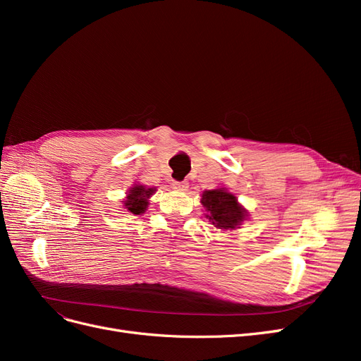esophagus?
<instances>
[{
    "label": "esophagus",
    "instance_id": "obj_1",
    "mask_svg": "<svg viewBox=\"0 0 361 361\" xmlns=\"http://www.w3.org/2000/svg\"><path fill=\"white\" fill-rule=\"evenodd\" d=\"M173 187L176 188V190H179V191H187V188H188V182H187V180H182V182L174 180V182H173Z\"/></svg>",
    "mask_w": 361,
    "mask_h": 361
}]
</instances>
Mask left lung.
Wrapping results in <instances>:
<instances>
[{
    "label": "left lung",
    "instance_id": "obj_1",
    "mask_svg": "<svg viewBox=\"0 0 361 361\" xmlns=\"http://www.w3.org/2000/svg\"><path fill=\"white\" fill-rule=\"evenodd\" d=\"M202 204L206 209V218L223 231H233L247 220L248 212L238 203V199L226 188L207 190L202 195Z\"/></svg>",
    "mask_w": 361,
    "mask_h": 361
}]
</instances>
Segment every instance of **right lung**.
<instances>
[{
    "mask_svg": "<svg viewBox=\"0 0 361 361\" xmlns=\"http://www.w3.org/2000/svg\"><path fill=\"white\" fill-rule=\"evenodd\" d=\"M155 191H157L155 188H146L145 185H134V187L126 192L123 206L134 215L145 214V211L147 209L149 199Z\"/></svg>",
    "mask_w": 361,
    "mask_h": 361,
    "instance_id": "right-lung-1",
    "label": "right lung"
}]
</instances>
